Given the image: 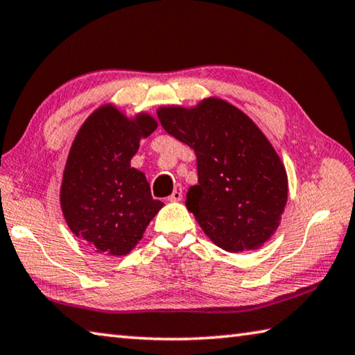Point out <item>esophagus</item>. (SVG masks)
<instances>
[{"label":"esophagus","instance_id":"34e87169","mask_svg":"<svg viewBox=\"0 0 355 355\" xmlns=\"http://www.w3.org/2000/svg\"><path fill=\"white\" fill-rule=\"evenodd\" d=\"M182 196H184L182 187H181V185H176V187H174V190H173V193L170 195V198H168V201H181Z\"/></svg>","mask_w":355,"mask_h":355}]
</instances>
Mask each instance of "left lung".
<instances>
[{"label": "left lung", "mask_w": 355, "mask_h": 355, "mask_svg": "<svg viewBox=\"0 0 355 355\" xmlns=\"http://www.w3.org/2000/svg\"><path fill=\"white\" fill-rule=\"evenodd\" d=\"M157 116L196 154L198 185L185 206L202 231L225 251L259 250L276 232L288 196L287 173L262 130L218 98L193 109L162 107Z\"/></svg>", "instance_id": "obj_1"}]
</instances>
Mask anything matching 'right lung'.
Here are the masks:
<instances>
[{
	"mask_svg": "<svg viewBox=\"0 0 355 355\" xmlns=\"http://www.w3.org/2000/svg\"><path fill=\"white\" fill-rule=\"evenodd\" d=\"M157 121L139 114L134 120L114 105L87 118L68 154L60 206L68 227L96 252L124 256L164 202L153 200L145 174L130 166L141 137Z\"/></svg>",
	"mask_w": 355,
	"mask_h": 355,
	"instance_id": "right-lung-1",
	"label": "right lung"
}]
</instances>
